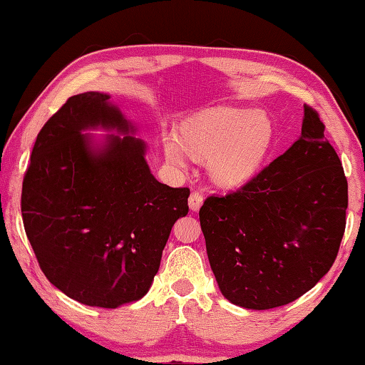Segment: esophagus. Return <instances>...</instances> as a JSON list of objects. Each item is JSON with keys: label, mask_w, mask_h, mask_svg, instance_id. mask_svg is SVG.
<instances>
[{"label": "esophagus", "mask_w": 365, "mask_h": 365, "mask_svg": "<svg viewBox=\"0 0 365 365\" xmlns=\"http://www.w3.org/2000/svg\"><path fill=\"white\" fill-rule=\"evenodd\" d=\"M188 205L191 211H200V207L202 206V195L200 191H193V193L190 195V200H188Z\"/></svg>", "instance_id": "esophagus-1"}]
</instances>
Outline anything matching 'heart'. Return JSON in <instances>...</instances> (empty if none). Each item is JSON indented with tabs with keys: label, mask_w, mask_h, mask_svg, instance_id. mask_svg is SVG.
I'll return each instance as SVG.
<instances>
[{
	"label": "heart",
	"mask_w": 365,
	"mask_h": 365,
	"mask_svg": "<svg viewBox=\"0 0 365 365\" xmlns=\"http://www.w3.org/2000/svg\"><path fill=\"white\" fill-rule=\"evenodd\" d=\"M182 137L168 133L164 151L183 164L191 151L207 159L209 174L222 187H240L255 177L270 151L274 128L257 109L220 106L201 110L182 123Z\"/></svg>",
	"instance_id": "obj_1"
}]
</instances>
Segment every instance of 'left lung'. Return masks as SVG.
Listing matches in <instances>:
<instances>
[{
	"instance_id": "8db88e82",
	"label": "left lung",
	"mask_w": 365,
	"mask_h": 365,
	"mask_svg": "<svg viewBox=\"0 0 365 365\" xmlns=\"http://www.w3.org/2000/svg\"><path fill=\"white\" fill-rule=\"evenodd\" d=\"M319 114L304 104L301 137L245 187L200 209L220 293L245 309L298 299L335 262L348 182Z\"/></svg>"
}]
</instances>
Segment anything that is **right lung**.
<instances>
[{
  "mask_svg": "<svg viewBox=\"0 0 365 365\" xmlns=\"http://www.w3.org/2000/svg\"><path fill=\"white\" fill-rule=\"evenodd\" d=\"M135 133L108 93L71 96L43 125L24 177V227L43 274L86 306L143 298L172 227L188 214L190 190L154 178Z\"/></svg>",
  "mask_w": 365,
  "mask_h": 365,
  "instance_id": "1",
  "label": "right lung"
}]
</instances>
